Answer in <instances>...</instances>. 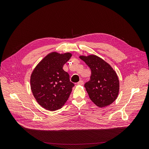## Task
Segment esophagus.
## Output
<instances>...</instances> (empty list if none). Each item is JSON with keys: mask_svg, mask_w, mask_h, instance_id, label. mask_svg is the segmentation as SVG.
Here are the masks:
<instances>
[{"mask_svg": "<svg viewBox=\"0 0 149 149\" xmlns=\"http://www.w3.org/2000/svg\"><path fill=\"white\" fill-rule=\"evenodd\" d=\"M83 84H84V82H83V81H82V80H81V81H79L78 82H77V84H78V85H79V86H82V85H83Z\"/></svg>", "mask_w": 149, "mask_h": 149, "instance_id": "1", "label": "esophagus"}]
</instances>
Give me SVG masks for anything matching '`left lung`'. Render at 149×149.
<instances>
[{
  "mask_svg": "<svg viewBox=\"0 0 149 149\" xmlns=\"http://www.w3.org/2000/svg\"><path fill=\"white\" fill-rule=\"evenodd\" d=\"M91 71L90 79L84 84L91 100L99 107L112 104L119 92V80L108 63L96 55L80 56Z\"/></svg>",
  "mask_w": 149,
  "mask_h": 149,
  "instance_id": "8db88e82",
  "label": "left lung"
}]
</instances>
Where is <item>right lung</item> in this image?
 I'll list each match as a JSON object with an SVG mask.
<instances>
[{
    "label": "right lung",
    "mask_w": 149,
    "mask_h": 149,
    "mask_svg": "<svg viewBox=\"0 0 149 149\" xmlns=\"http://www.w3.org/2000/svg\"><path fill=\"white\" fill-rule=\"evenodd\" d=\"M71 56L70 53L52 52L38 63L32 73L31 88L33 95L38 104L49 111L61 109L74 86L68 72L62 69Z\"/></svg>",
    "instance_id": "1"
}]
</instances>
